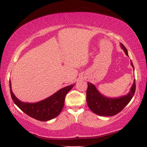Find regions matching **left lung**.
<instances>
[{
  "label": "left lung",
  "mask_w": 147,
  "mask_h": 147,
  "mask_svg": "<svg viewBox=\"0 0 147 147\" xmlns=\"http://www.w3.org/2000/svg\"><path fill=\"white\" fill-rule=\"evenodd\" d=\"M121 49L128 56L127 49L123 43H121ZM131 65L134 69L132 61ZM136 90L135 80L131 87L130 91L127 95L119 98H109L102 95L96 86L91 83H88L86 90V102L88 107L93 113L101 116H112L120 112L126 107L135 94Z\"/></svg>",
  "instance_id": "8db88e82"
}]
</instances>
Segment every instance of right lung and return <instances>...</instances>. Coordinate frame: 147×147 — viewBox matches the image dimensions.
<instances>
[{"mask_svg":"<svg viewBox=\"0 0 147 147\" xmlns=\"http://www.w3.org/2000/svg\"><path fill=\"white\" fill-rule=\"evenodd\" d=\"M74 85V84L61 88L54 94L41 101L29 103L21 102L14 95L12 91L11 82L9 81L11 95L14 104L28 115L40 121L51 120L61 113L64 105L65 96Z\"/></svg>","mask_w":147,"mask_h":147,"instance_id":"add662e5","label":"right lung"}]
</instances>
